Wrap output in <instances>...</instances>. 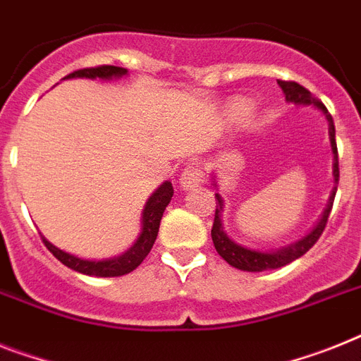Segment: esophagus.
Listing matches in <instances>:
<instances>
[{
    "label": "esophagus",
    "instance_id": "1",
    "mask_svg": "<svg viewBox=\"0 0 361 361\" xmlns=\"http://www.w3.org/2000/svg\"><path fill=\"white\" fill-rule=\"evenodd\" d=\"M202 181H204V172L200 171L198 165H195V163H190V165H187L185 169L181 171L180 185L183 187V189H189V187L200 185Z\"/></svg>",
    "mask_w": 361,
    "mask_h": 361
}]
</instances>
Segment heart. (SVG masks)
Returning <instances> with one entry per match:
<instances>
[{
    "label": "heart",
    "instance_id": "heart-1",
    "mask_svg": "<svg viewBox=\"0 0 361 361\" xmlns=\"http://www.w3.org/2000/svg\"><path fill=\"white\" fill-rule=\"evenodd\" d=\"M235 111H237V115H242V114H244V111H246V106L238 104L237 108H235Z\"/></svg>",
    "mask_w": 361,
    "mask_h": 361
}]
</instances>
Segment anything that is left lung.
Wrapping results in <instances>:
<instances>
[{"mask_svg": "<svg viewBox=\"0 0 361 361\" xmlns=\"http://www.w3.org/2000/svg\"><path fill=\"white\" fill-rule=\"evenodd\" d=\"M279 86L283 87L284 95H286V101L295 102V104H314L317 106L323 114H325L326 121H329L330 124V128H329L330 145H332V154H334V181L338 183V181H340V163H338L336 128H334V121H332V115L329 114L325 104H323L319 99H314L312 93L308 92L307 87H302L301 84L293 82V80H279ZM336 190H338V187H334V190H332L329 207L325 209L323 218H321V222L316 226V229H314L308 237L302 238V240L295 242L293 246L274 251V253H262V251L247 250V247H242L238 246V244H235L231 238L227 237L226 233H224L222 220H220L224 202L222 198H220V195H214L218 200V204H216V211H214V222H213V229H211V237H213V244L214 247H216L218 255L222 257L227 264H231L233 268L244 269V271H264V269H275V268H281V266L290 264V262H293V260L299 259L301 255H305V253H307V251L310 250L317 240H319L321 235H323L326 222H329L330 211H332V204H334Z\"/></svg>", "mask_w": 361, "mask_h": 361, "instance_id": "1", "label": "left lung"}]
</instances>
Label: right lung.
Listing matches in <instances>:
<instances>
[{
    "instance_id": "1",
    "label": "right lung",
    "mask_w": 361,
    "mask_h": 361,
    "mask_svg": "<svg viewBox=\"0 0 361 361\" xmlns=\"http://www.w3.org/2000/svg\"><path fill=\"white\" fill-rule=\"evenodd\" d=\"M121 75H126V69L117 68V66H95V68H84L77 69V71L69 73L68 78L73 77H86V78H111V77H121ZM172 195H174V187H172L171 181L163 183L159 189L150 196V200L145 205L143 211V231H141V237L137 238L134 246L130 247L124 255L115 257L110 260H84L78 259L75 255H69L66 251L54 247L51 242L44 240L45 247L53 253L56 259L62 262L63 266L75 269L78 274L84 275H93V277H119V275L130 274L134 271L152 250L154 242H156L157 231H159V222H161L163 211L166 209L169 202H171Z\"/></svg>"
}]
</instances>
